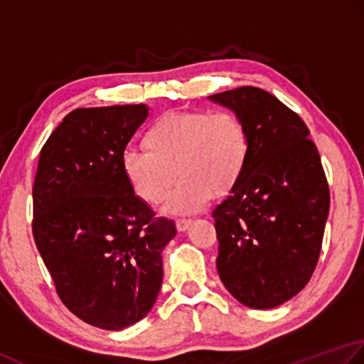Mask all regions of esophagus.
Listing matches in <instances>:
<instances>
[{
	"mask_svg": "<svg viewBox=\"0 0 364 364\" xmlns=\"http://www.w3.org/2000/svg\"><path fill=\"white\" fill-rule=\"evenodd\" d=\"M193 221L191 220H177L176 221V226H177V231L179 232H185L187 229L191 226Z\"/></svg>",
	"mask_w": 364,
	"mask_h": 364,
	"instance_id": "1",
	"label": "esophagus"
}]
</instances>
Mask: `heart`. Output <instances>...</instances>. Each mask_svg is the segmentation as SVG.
Listing matches in <instances>:
<instances>
[{
  "label": "heart",
  "instance_id": "heart-1",
  "mask_svg": "<svg viewBox=\"0 0 364 364\" xmlns=\"http://www.w3.org/2000/svg\"><path fill=\"white\" fill-rule=\"evenodd\" d=\"M147 152L127 151L122 173L144 203L159 205L182 181L166 212L190 215L201 210L213 195H226L242 179L250 155L245 124L231 111H168L144 135Z\"/></svg>",
  "mask_w": 364,
  "mask_h": 364
}]
</instances>
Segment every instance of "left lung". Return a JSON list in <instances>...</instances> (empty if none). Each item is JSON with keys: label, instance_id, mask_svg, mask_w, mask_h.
<instances>
[{"label": "left lung", "instance_id": "left-lung-1", "mask_svg": "<svg viewBox=\"0 0 364 364\" xmlns=\"http://www.w3.org/2000/svg\"><path fill=\"white\" fill-rule=\"evenodd\" d=\"M245 124L250 155L239 183L213 210L217 270L235 300L270 309L313 275L330 191L309 130L275 95L255 86L209 95Z\"/></svg>", "mask_w": 364, "mask_h": 364}]
</instances>
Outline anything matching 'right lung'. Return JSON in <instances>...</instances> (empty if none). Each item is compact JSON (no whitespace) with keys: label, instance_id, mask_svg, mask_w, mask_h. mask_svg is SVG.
Segmentation results:
<instances>
[{"label":"right lung","instance_id":"add662e5","mask_svg":"<svg viewBox=\"0 0 364 364\" xmlns=\"http://www.w3.org/2000/svg\"><path fill=\"white\" fill-rule=\"evenodd\" d=\"M149 107L78 108L41 151L33 234L59 299L89 325L119 331L152 309L173 220L135 195L122 155Z\"/></svg>","mask_w":364,"mask_h":364}]
</instances>
